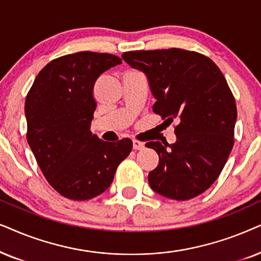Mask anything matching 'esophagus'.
Instances as JSON below:
<instances>
[{"label":"esophagus","mask_w":261,"mask_h":261,"mask_svg":"<svg viewBox=\"0 0 261 261\" xmlns=\"http://www.w3.org/2000/svg\"><path fill=\"white\" fill-rule=\"evenodd\" d=\"M133 147H134L135 150H141V149L144 148V144L142 143V142L134 141V142H133Z\"/></svg>","instance_id":"1"}]
</instances>
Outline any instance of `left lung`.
Segmentation results:
<instances>
[{"label":"left lung","instance_id":"8db88e82","mask_svg":"<svg viewBox=\"0 0 261 261\" xmlns=\"http://www.w3.org/2000/svg\"><path fill=\"white\" fill-rule=\"evenodd\" d=\"M121 57L147 76L156 100L152 111L165 123H178L173 144H145L160 159L149 185L169 199L197 197L216 181L234 145L238 112L223 74L210 58L181 48L130 51Z\"/></svg>","mask_w":261,"mask_h":261}]
</instances>
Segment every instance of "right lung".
<instances>
[{"label": "right lung", "mask_w": 261, "mask_h": 261, "mask_svg": "<svg viewBox=\"0 0 261 261\" xmlns=\"http://www.w3.org/2000/svg\"><path fill=\"white\" fill-rule=\"evenodd\" d=\"M121 64L110 54L83 51L45 65L27 94V142L48 184L62 196L87 200L113 181L133 141L103 142L90 133L99 76Z\"/></svg>", "instance_id": "right-lung-1"}]
</instances>
